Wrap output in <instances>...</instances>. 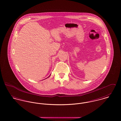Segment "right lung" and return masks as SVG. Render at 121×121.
<instances>
[{"label": "right lung", "instance_id": "right-lung-1", "mask_svg": "<svg viewBox=\"0 0 121 121\" xmlns=\"http://www.w3.org/2000/svg\"><path fill=\"white\" fill-rule=\"evenodd\" d=\"M47 78H46V79H47Z\"/></svg>", "mask_w": 121, "mask_h": 121}]
</instances>
